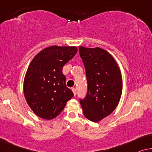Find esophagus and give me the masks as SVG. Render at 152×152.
<instances>
[{"mask_svg": "<svg viewBox=\"0 0 152 152\" xmlns=\"http://www.w3.org/2000/svg\"><path fill=\"white\" fill-rule=\"evenodd\" d=\"M72 91H73L74 95L76 96V89L75 88H72Z\"/></svg>", "mask_w": 152, "mask_h": 152, "instance_id": "esophagus-1", "label": "esophagus"}]
</instances>
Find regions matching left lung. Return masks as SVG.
<instances>
[{
  "mask_svg": "<svg viewBox=\"0 0 152 152\" xmlns=\"http://www.w3.org/2000/svg\"><path fill=\"white\" fill-rule=\"evenodd\" d=\"M79 52L86 69L87 93L80 100L83 114L98 123L114 112L123 91V79L114 57L100 48L79 47Z\"/></svg>",
  "mask_w": 152,
  "mask_h": 152,
  "instance_id": "8db88e82",
  "label": "left lung"
}]
</instances>
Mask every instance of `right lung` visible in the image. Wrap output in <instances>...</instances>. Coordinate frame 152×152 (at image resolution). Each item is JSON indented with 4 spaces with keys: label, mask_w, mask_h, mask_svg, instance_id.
I'll return each mask as SVG.
<instances>
[{
    "label": "right lung",
    "mask_w": 152,
    "mask_h": 152,
    "mask_svg": "<svg viewBox=\"0 0 152 152\" xmlns=\"http://www.w3.org/2000/svg\"><path fill=\"white\" fill-rule=\"evenodd\" d=\"M77 51L75 46H50L38 53L31 61L23 81V92L36 116L54 119L74 96L66 86L63 67Z\"/></svg>",
    "instance_id": "right-lung-1"
}]
</instances>
